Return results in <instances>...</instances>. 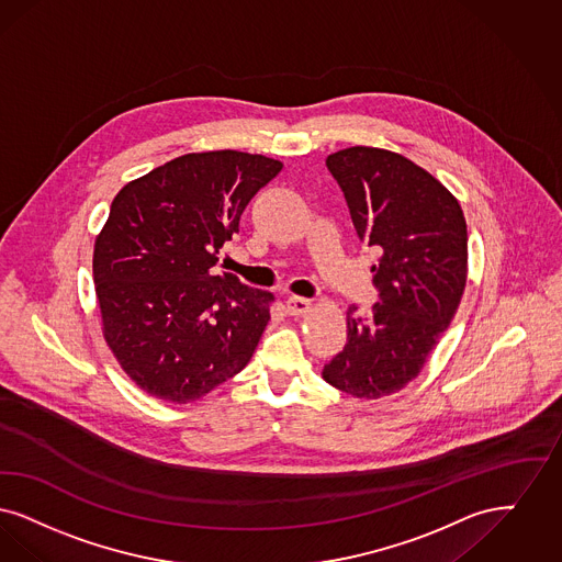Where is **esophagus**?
Segmentation results:
<instances>
[{
	"label": "esophagus",
	"instance_id": "34e87169",
	"mask_svg": "<svg viewBox=\"0 0 562 562\" xmlns=\"http://www.w3.org/2000/svg\"><path fill=\"white\" fill-rule=\"evenodd\" d=\"M285 308L290 315H306L311 311V300L300 297V295H292L285 300Z\"/></svg>",
	"mask_w": 562,
	"mask_h": 562
}]
</instances>
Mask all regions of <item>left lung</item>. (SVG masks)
<instances>
[{
    "label": "left lung",
    "mask_w": 562,
    "mask_h": 562,
    "mask_svg": "<svg viewBox=\"0 0 562 562\" xmlns=\"http://www.w3.org/2000/svg\"><path fill=\"white\" fill-rule=\"evenodd\" d=\"M325 164L359 239L380 251L371 267L380 302L369 317L346 311V344L323 380L357 398L389 396L417 378L456 317L468 277L464 212L432 173L386 148H344Z\"/></svg>",
    "instance_id": "8db88e82"
}]
</instances>
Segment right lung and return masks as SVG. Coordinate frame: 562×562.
<instances>
[{
    "label": "right lung",
    "mask_w": 562,
    "mask_h": 562,
    "mask_svg": "<svg viewBox=\"0 0 562 562\" xmlns=\"http://www.w3.org/2000/svg\"><path fill=\"white\" fill-rule=\"evenodd\" d=\"M281 168L231 148L189 153L113 199L92 262L102 336L150 396L191 403L249 363L274 297L212 269Z\"/></svg>",
    "instance_id": "right-lung-1"
}]
</instances>
